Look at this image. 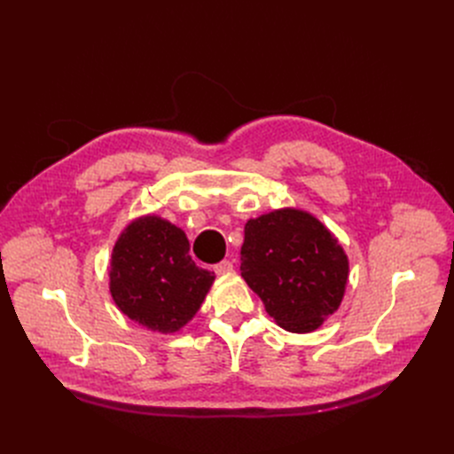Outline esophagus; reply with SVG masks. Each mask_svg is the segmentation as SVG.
<instances>
[{
	"mask_svg": "<svg viewBox=\"0 0 454 454\" xmlns=\"http://www.w3.org/2000/svg\"><path fill=\"white\" fill-rule=\"evenodd\" d=\"M232 268H234V266H232V262H231V261H222L220 264H215V266H214V271L218 273V275H227V273H231V271H232Z\"/></svg>",
	"mask_w": 454,
	"mask_h": 454,
	"instance_id": "34e87169",
	"label": "esophagus"
}]
</instances>
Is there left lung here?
I'll return each instance as SVG.
<instances>
[{
  "instance_id": "8db88e82",
  "label": "left lung",
  "mask_w": 454,
  "mask_h": 454,
  "mask_svg": "<svg viewBox=\"0 0 454 454\" xmlns=\"http://www.w3.org/2000/svg\"><path fill=\"white\" fill-rule=\"evenodd\" d=\"M240 254L247 286L285 331L312 333L338 310L349 261L310 212L278 208L249 220Z\"/></svg>"
}]
</instances>
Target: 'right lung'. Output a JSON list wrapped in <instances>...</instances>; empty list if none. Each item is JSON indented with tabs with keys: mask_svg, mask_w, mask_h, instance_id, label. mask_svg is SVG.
Here are the masks:
<instances>
[{
	"mask_svg": "<svg viewBox=\"0 0 454 454\" xmlns=\"http://www.w3.org/2000/svg\"><path fill=\"white\" fill-rule=\"evenodd\" d=\"M183 229L147 214L129 223L111 254V295L116 307L153 333H177L201 309L214 271L188 254Z\"/></svg>",
	"mask_w": 454,
	"mask_h": 454,
	"instance_id": "1",
	"label": "right lung"
}]
</instances>
